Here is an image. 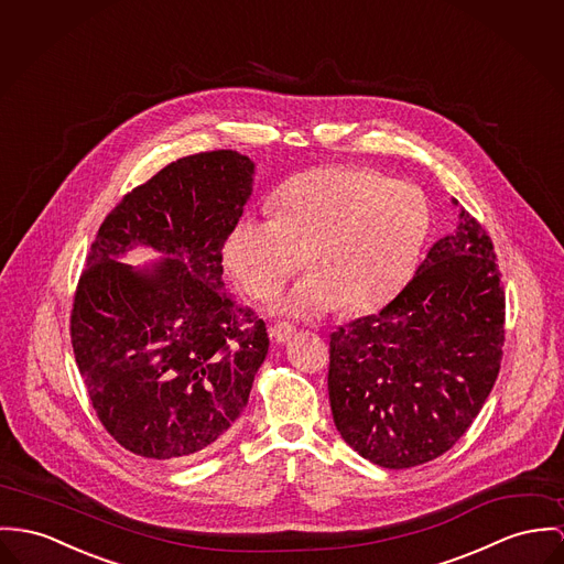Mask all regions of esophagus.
<instances>
[{
  "mask_svg": "<svg viewBox=\"0 0 564 564\" xmlns=\"http://www.w3.org/2000/svg\"><path fill=\"white\" fill-rule=\"evenodd\" d=\"M294 333H296V328H294L292 324H285V322L274 324V326L270 328V337H272L276 344H288V341L294 337Z\"/></svg>",
  "mask_w": 564,
  "mask_h": 564,
  "instance_id": "34e87169",
  "label": "esophagus"
}]
</instances>
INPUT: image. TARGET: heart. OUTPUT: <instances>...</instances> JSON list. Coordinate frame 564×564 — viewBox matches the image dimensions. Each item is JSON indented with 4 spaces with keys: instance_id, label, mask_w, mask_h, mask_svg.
I'll use <instances>...</instances> for the list:
<instances>
[{
    "instance_id": "heart-1",
    "label": "heart",
    "mask_w": 564,
    "mask_h": 564,
    "mask_svg": "<svg viewBox=\"0 0 564 564\" xmlns=\"http://www.w3.org/2000/svg\"><path fill=\"white\" fill-rule=\"evenodd\" d=\"M430 229V202L414 184L317 167L281 186L276 217L238 218L223 260L249 294L272 299L306 258L311 272L281 304L290 315L369 311L410 279Z\"/></svg>"
}]
</instances>
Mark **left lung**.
<instances>
[{
  "label": "left lung",
  "mask_w": 564,
  "mask_h": 564,
  "mask_svg": "<svg viewBox=\"0 0 564 564\" xmlns=\"http://www.w3.org/2000/svg\"><path fill=\"white\" fill-rule=\"evenodd\" d=\"M502 344L505 290L494 245L459 208L457 227L435 242L394 301L330 335L337 432L389 470L432 462L477 419L498 378Z\"/></svg>",
  "instance_id": "8db88e82"
}]
</instances>
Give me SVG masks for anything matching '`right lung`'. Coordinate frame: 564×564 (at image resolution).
Listing matches in <instances>:
<instances>
[{"instance_id":"add662e5","label":"right lung","mask_w":564,"mask_h":564,"mask_svg":"<svg viewBox=\"0 0 564 564\" xmlns=\"http://www.w3.org/2000/svg\"><path fill=\"white\" fill-rule=\"evenodd\" d=\"M234 150L177 159L102 220L70 315L91 405L127 451L191 462L227 437L268 354L263 319L225 290L223 245L253 193ZM143 246L164 258L121 260Z\"/></svg>"}]
</instances>
